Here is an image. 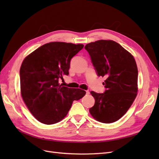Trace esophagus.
Listing matches in <instances>:
<instances>
[{"instance_id": "obj_1", "label": "esophagus", "mask_w": 159, "mask_h": 159, "mask_svg": "<svg viewBox=\"0 0 159 159\" xmlns=\"http://www.w3.org/2000/svg\"><path fill=\"white\" fill-rule=\"evenodd\" d=\"M85 92H86V94H87V95L89 94V90H86V91H85Z\"/></svg>"}]
</instances>
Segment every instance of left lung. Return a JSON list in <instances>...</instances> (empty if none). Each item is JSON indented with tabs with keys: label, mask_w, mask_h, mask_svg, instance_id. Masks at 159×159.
<instances>
[{
	"label": "left lung",
	"mask_w": 159,
	"mask_h": 159,
	"mask_svg": "<svg viewBox=\"0 0 159 159\" xmlns=\"http://www.w3.org/2000/svg\"><path fill=\"white\" fill-rule=\"evenodd\" d=\"M85 49L98 76H105L103 93L91 91L95 104L89 112L97 121L111 123L126 113L137 93L138 70L133 56L116 42L101 40Z\"/></svg>",
	"instance_id": "8db88e82"
}]
</instances>
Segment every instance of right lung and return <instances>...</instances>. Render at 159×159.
Here are the masks:
<instances>
[{
	"label": "right lung",
	"mask_w": 159,
	"mask_h": 159,
	"mask_svg": "<svg viewBox=\"0 0 159 159\" xmlns=\"http://www.w3.org/2000/svg\"><path fill=\"white\" fill-rule=\"evenodd\" d=\"M83 48L84 44L50 42L24 60L20 70L21 95L38 121L46 125L60 121L72 102L85 95L84 90L60 84L63 76L69 74L71 59Z\"/></svg>",
	"instance_id": "obj_1"
}]
</instances>
